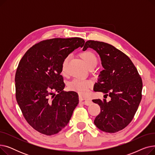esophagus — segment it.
Listing matches in <instances>:
<instances>
[{
    "label": "esophagus",
    "instance_id": "1",
    "mask_svg": "<svg viewBox=\"0 0 155 155\" xmlns=\"http://www.w3.org/2000/svg\"><path fill=\"white\" fill-rule=\"evenodd\" d=\"M80 102L81 104L86 105H89L92 103V101L90 99L82 98V97H80Z\"/></svg>",
    "mask_w": 155,
    "mask_h": 155
}]
</instances>
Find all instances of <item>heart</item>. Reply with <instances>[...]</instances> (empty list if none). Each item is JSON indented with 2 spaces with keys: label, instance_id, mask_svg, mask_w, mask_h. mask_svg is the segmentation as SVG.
I'll use <instances>...</instances> for the list:
<instances>
[{
  "label": "heart",
  "instance_id": "b5f03b06",
  "mask_svg": "<svg viewBox=\"0 0 155 155\" xmlns=\"http://www.w3.org/2000/svg\"><path fill=\"white\" fill-rule=\"evenodd\" d=\"M80 56L85 63L87 67L89 68L92 66H96L97 64V58L94 52L87 50L80 53ZM70 60V55H67L63 59L61 63V70L62 73H64L67 65ZM91 87V82L88 80L74 79L68 84V87L70 91L76 92L80 95H86L88 89Z\"/></svg>",
  "mask_w": 155,
  "mask_h": 155
}]
</instances>
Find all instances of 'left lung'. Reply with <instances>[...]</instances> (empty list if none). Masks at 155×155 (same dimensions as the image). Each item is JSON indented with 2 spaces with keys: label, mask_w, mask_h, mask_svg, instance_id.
I'll use <instances>...</instances> for the list:
<instances>
[{
  "label": "left lung",
  "mask_w": 155,
  "mask_h": 155,
  "mask_svg": "<svg viewBox=\"0 0 155 155\" xmlns=\"http://www.w3.org/2000/svg\"><path fill=\"white\" fill-rule=\"evenodd\" d=\"M95 50L101 56L104 70L94 85L95 92H101L110 101L93 99L101 107L94 124L102 131L117 133L133 120L142 98L143 82L134 64L123 52L111 45L89 40L83 50ZM106 99V98H105Z\"/></svg>",
  "instance_id": "obj_1"
}]
</instances>
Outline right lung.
I'll use <instances>...</instances> for the list:
<instances>
[{
	"label": "right lung",
	"instance_id": "right-lung-1",
	"mask_svg": "<svg viewBox=\"0 0 155 155\" xmlns=\"http://www.w3.org/2000/svg\"><path fill=\"white\" fill-rule=\"evenodd\" d=\"M84 43L77 37L43 40L20 60L15 75L16 101L24 117L39 133L51 136L61 131L77 106L78 94L63 91L61 63Z\"/></svg>",
	"mask_w": 155,
	"mask_h": 155
}]
</instances>
